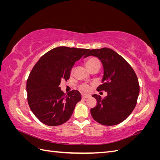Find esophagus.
<instances>
[{"instance_id":"1","label":"esophagus","mask_w":160,"mask_h":160,"mask_svg":"<svg viewBox=\"0 0 160 160\" xmlns=\"http://www.w3.org/2000/svg\"><path fill=\"white\" fill-rule=\"evenodd\" d=\"M90 98V95H85V94H82V98H83V99H86V98Z\"/></svg>"}]
</instances>
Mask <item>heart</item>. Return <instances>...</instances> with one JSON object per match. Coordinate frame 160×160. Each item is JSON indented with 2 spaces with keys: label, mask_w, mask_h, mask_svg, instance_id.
Instances as JSON below:
<instances>
[{
  "label": "heart",
  "mask_w": 160,
  "mask_h": 160,
  "mask_svg": "<svg viewBox=\"0 0 160 160\" xmlns=\"http://www.w3.org/2000/svg\"><path fill=\"white\" fill-rule=\"evenodd\" d=\"M85 65L90 70L92 67H93L94 66H100V61L97 57H91L88 58V59L85 61ZM79 89L83 92H89L91 89V86L87 83H83L79 86Z\"/></svg>",
  "instance_id": "heart-1"
}]
</instances>
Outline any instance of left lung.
<instances>
[{
	"instance_id": "obj_1",
	"label": "left lung",
	"mask_w": 160,
	"mask_h": 160,
	"mask_svg": "<svg viewBox=\"0 0 160 160\" xmlns=\"http://www.w3.org/2000/svg\"><path fill=\"white\" fill-rule=\"evenodd\" d=\"M95 56L102 62V85L97 90L108 92L103 99L93 95L97 105L91 109V114L97 122L104 125L120 123L132 113L139 93L138 77L125 59L109 48L91 49L84 57Z\"/></svg>"
}]
</instances>
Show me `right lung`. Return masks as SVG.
<instances>
[{
  "label": "right lung",
  "instance_id": "1",
  "mask_svg": "<svg viewBox=\"0 0 160 160\" xmlns=\"http://www.w3.org/2000/svg\"><path fill=\"white\" fill-rule=\"evenodd\" d=\"M89 49L59 47L46 52L33 67L27 81L30 109L42 123L57 126L68 121L81 99L79 91L61 90L62 80L69 79L75 62Z\"/></svg>",
  "mask_w": 160,
  "mask_h": 160
}]
</instances>
